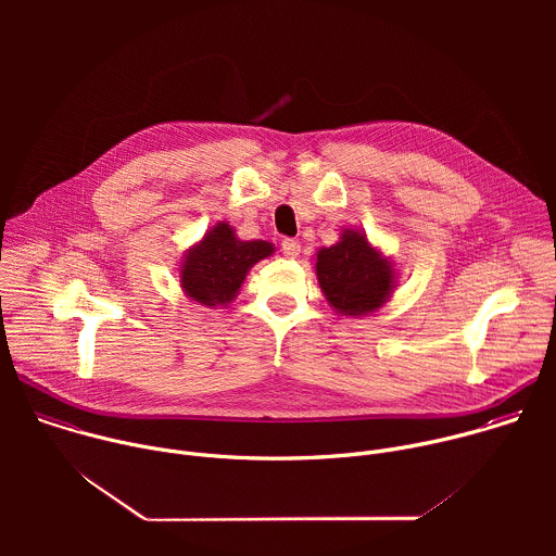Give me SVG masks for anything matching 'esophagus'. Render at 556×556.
Returning a JSON list of instances; mask_svg holds the SVG:
<instances>
[{
  "instance_id": "34e87169",
  "label": "esophagus",
  "mask_w": 556,
  "mask_h": 556,
  "mask_svg": "<svg viewBox=\"0 0 556 556\" xmlns=\"http://www.w3.org/2000/svg\"><path fill=\"white\" fill-rule=\"evenodd\" d=\"M281 253L286 257H296L301 253V244L299 240H292V237H286V240H281Z\"/></svg>"
}]
</instances>
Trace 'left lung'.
Returning a JSON list of instances; mask_svg holds the SVG:
<instances>
[{
	"label": "left lung",
	"mask_w": 556,
	"mask_h": 556,
	"mask_svg": "<svg viewBox=\"0 0 556 556\" xmlns=\"http://www.w3.org/2000/svg\"><path fill=\"white\" fill-rule=\"evenodd\" d=\"M316 277L328 301L343 314H367L380 307L393 286V270L356 230H345L341 242L316 255Z\"/></svg>",
	"instance_id": "obj_1"
}]
</instances>
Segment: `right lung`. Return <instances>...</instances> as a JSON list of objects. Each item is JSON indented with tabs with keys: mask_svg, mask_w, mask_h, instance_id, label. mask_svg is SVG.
Wrapping results in <instances>:
<instances>
[{
	"mask_svg": "<svg viewBox=\"0 0 556 556\" xmlns=\"http://www.w3.org/2000/svg\"><path fill=\"white\" fill-rule=\"evenodd\" d=\"M270 253L268 242H240L228 224H217L187 255L182 288L204 305L228 303L240 290L249 268Z\"/></svg>",
	"mask_w": 556,
	"mask_h": 556,
	"instance_id": "add662e5",
	"label": "right lung"
}]
</instances>
